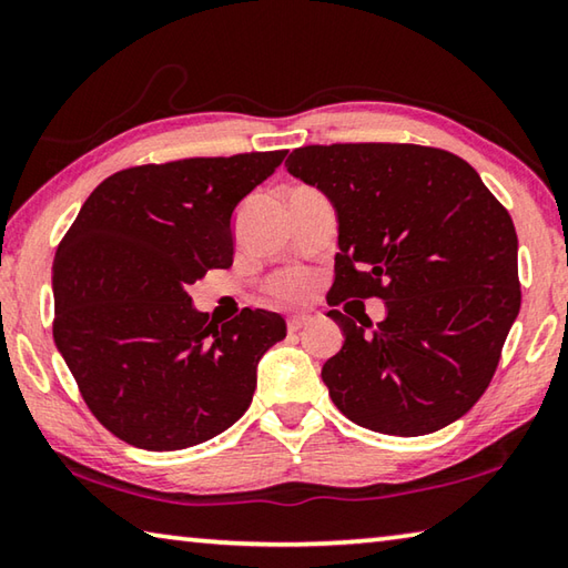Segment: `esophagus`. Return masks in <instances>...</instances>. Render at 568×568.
Here are the masks:
<instances>
[{
	"label": "esophagus",
	"instance_id": "34e87169",
	"mask_svg": "<svg viewBox=\"0 0 568 568\" xmlns=\"http://www.w3.org/2000/svg\"><path fill=\"white\" fill-rule=\"evenodd\" d=\"M311 321H313V315H307V313L291 315V318H287V331H291V333L301 331V328H305V325H311Z\"/></svg>",
	"mask_w": 568,
	"mask_h": 568
}]
</instances>
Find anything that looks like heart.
Here are the masks:
<instances>
[{
    "label": "heart",
    "mask_w": 568,
    "mask_h": 568,
    "mask_svg": "<svg viewBox=\"0 0 568 568\" xmlns=\"http://www.w3.org/2000/svg\"><path fill=\"white\" fill-rule=\"evenodd\" d=\"M273 291L281 297H285V301H303L305 295H311L313 281L303 273H287L277 277L273 283Z\"/></svg>",
    "instance_id": "1"
}]
</instances>
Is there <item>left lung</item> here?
Here are the masks:
<instances>
[{
    "label": "left lung",
    "mask_w": 568,
    "mask_h": 568,
    "mask_svg": "<svg viewBox=\"0 0 568 568\" xmlns=\"http://www.w3.org/2000/svg\"><path fill=\"white\" fill-rule=\"evenodd\" d=\"M285 168L338 217L328 303H386L376 325L328 313L345 335L321 373L335 406L388 436L458 420L491 383L521 307L511 215L466 160L438 148L307 145Z\"/></svg>",
    "instance_id": "8db88e82"
}]
</instances>
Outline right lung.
<instances>
[{
	"mask_svg": "<svg viewBox=\"0 0 568 568\" xmlns=\"http://www.w3.org/2000/svg\"><path fill=\"white\" fill-rule=\"evenodd\" d=\"M285 150L190 158L110 175L52 265L54 343L88 408L124 444L178 450L243 416L285 321L245 307L215 325L187 287L233 265V213Z\"/></svg>",
	"mask_w": 568,
	"mask_h": 568,
	"instance_id": "1",
	"label": "right lung"
}]
</instances>
